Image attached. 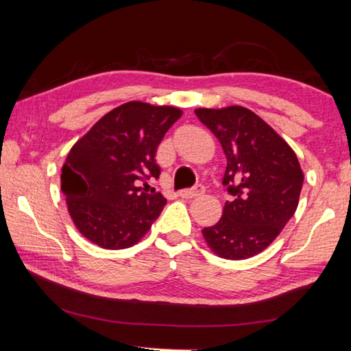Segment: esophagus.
<instances>
[{
	"label": "esophagus",
	"instance_id": "34e87169",
	"mask_svg": "<svg viewBox=\"0 0 351 351\" xmlns=\"http://www.w3.org/2000/svg\"><path fill=\"white\" fill-rule=\"evenodd\" d=\"M204 192V186H201V184H197V186L192 187V189H184L178 192L181 198H197L199 195H203Z\"/></svg>",
	"mask_w": 351,
	"mask_h": 351
}]
</instances>
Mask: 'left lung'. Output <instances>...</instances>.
<instances>
[{"mask_svg": "<svg viewBox=\"0 0 351 351\" xmlns=\"http://www.w3.org/2000/svg\"><path fill=\"white\" fill-rule=\"evenodd\" d=\"M195 114L223 147V186L232 197L219 221L203 229L204 240L223 258L254 257L294 215L304 184L300 164L293 148L245 106L199 108Z\"/></svg>", "mask_w": 351, "mask_h": 351, "instance_id": "obj_1", "label": "left lung"}]
</instances>
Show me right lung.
<instances>
[{
  "label": "right lung",
  "instance_id": "obj_1",
  "mask_svg": "<svg viewBox=\"0 0 351 351\" xmlns=\"http://www.w3.org/2000/svg\"><path fill=\"white\" fill-rule=\"evenodd\" d=\"M181 114L175 106L123 104L71 148L62 192L85 239L105 249H123L148 232L167 199L144 187L161 175L154 159L158 145Z\"/></svg>",
  "mask_w": 351,
  "mask_h": 351
}]
</instances>
